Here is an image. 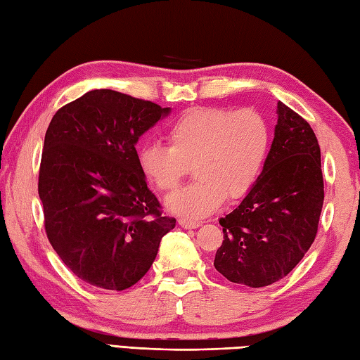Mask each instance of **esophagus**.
I'll return each mask as SVG.
<instances>
[{
    "mask_svg": "<svg viewBox=\"0 0 360 360\" xmlns=\"http://www.w3.org/2000/svg\"><path fill=\"white\" fill-rule=\"evenodd\" d=\"M179 226L184 227V229H196V227L201 226V223H200V221H190V219H186V218H181Z\"/></svg>",
    "mask_w": 360,
    "mask_h": 360,
    "instance_id": "obj_1",
    "label": "esophagus"
}]
</instances>
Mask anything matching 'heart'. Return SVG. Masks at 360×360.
Here are the masks:
<instances>
[{
    "label": "heart",
    "instance_id": "obj_1",
    "mask_svg": "<svg viewBox=\"0 0 360 360\" xmlns=\"http://www.w3.org/2000/svg\"><path fill=\"white\" fill-rule=\"evenodd\" d=\"M170 147L143 143L137 165L153 187L173 190L193 165L196 181L167 196L174 215L202 218L224 202L246 196L263 173L271 148V127L252 108H190L168 128Z\"/></svg>",
    "mask_w": 360,
    "mask_h": 360
}]
</instances>
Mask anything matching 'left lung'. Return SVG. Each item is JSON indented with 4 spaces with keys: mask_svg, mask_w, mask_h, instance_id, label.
Returning a JSON list of instances; mask_svg holds the SVG:
<instances>
[{
    "mask_svg": "<svg viewBox=\"0 0 360 360\" xmlns=\"http://www.w3.org/2000/svg\"><path fill=\"white\" fill-rule=\"evenodd\" d=\"M277 125L255 187L219 219L224 240L215 269L232 283L269 286L300 263L314 243L323 207L320 147L311 125L277 103Z\"/></svg>",
    "mask_w": 360,
    "mask_h": 360,
    "instance_id": "1",
    "label": "left lung"
}]
</instances>
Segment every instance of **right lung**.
<instances>
[{
  "label": "right lung",
  "mask_w": 360,
  "mask_h": 360,
  "mask_svg": "<svg viewBox=\"0 0 360 360\" xmlns=\"http://www.w3.org/2000/svg\"><path fill=\"white\" fill-rule=\"evenodd\" d=\"M170 108L94 89L60 108L38 174L44 229L62 262L89 285L124 290L148 272L164 217L137 165L136 143Z\"/></svg>",
  "instance_id": "1"
}]
</instances>
